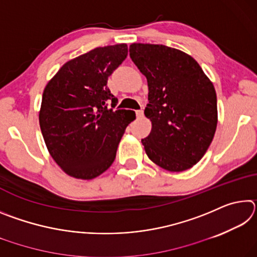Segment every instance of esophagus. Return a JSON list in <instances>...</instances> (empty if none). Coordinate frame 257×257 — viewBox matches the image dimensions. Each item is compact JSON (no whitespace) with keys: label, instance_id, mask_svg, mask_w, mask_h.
<instances>
[{"label":"esophagus","instance_id":"esophagus-1","mask_svg":"<svg viewBox=\"0 0 257 257\" xmlns=\"http://www.w3.org/2000/svg\"><path fill=\"white\" fill-rule=\"evenodd\" d=\"M143 115H144V112H143V110H137L136 111V116L139 119V118H143Z\"/></svg>","mask_w":257,"mask_h":257}]
</instances>
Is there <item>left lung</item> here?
<instances>
[{
	"mask_svg": "<svg viewBox=\"0 0 257 257\" xmlns=\"http://www.w3.org/2000/svg\"><path fill=\"white\" fill-rule=\"evenodd\" d=\"M129 54L149 85L145 115L152 130L142 139L147 156L168 171L190 169L214 137V86L196 61L177 49L135 43Z\"/></svg>",
	"mask_w": 257,
	"mask_h": 257,
	"instance_id": "obj_1",
	"label": "left lung"
}]
</instances>
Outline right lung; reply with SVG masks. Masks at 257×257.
I'll return each instance as SVG.
<instances>
[{
  "label": "right lung",
  "mask_w": 257,
  "mask_h": 257,
  "mask_svg": "<svg viewBox=\"0 0 257 257\" xmlns=\"http://www.w3.org/2000/svg\"><path fill=\"white\" fill-rule=\"evenodd\" d=\"M127 55L125 44L96 47L68 61L45 87L41 130L51 156L69 176L88 180L107 170L136 118L132 110H113L118 98L107 87Z\"/></svg>",
  "instance_id": "1"
}]
</instances>
